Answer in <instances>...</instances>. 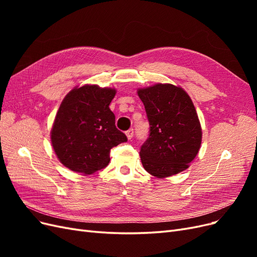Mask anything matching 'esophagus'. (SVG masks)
<instances>
[{
	"mask_svg": "<svg viewBox=\"0 0 257 257\" xmlns=\"http://www.w3.org/2000/svg\"><path fill=\"white\" fill-rule=\"evenodd\" d=\"M126 137H127V139H132L133 138V136H134V130L133 128H131V130H128V131H126Z\"/></svg>",
	"mask_w": 257,
	"mask_h": 257,
	"instance_id": "34e87169",
	"label": "esophagus"
}]
</instances>
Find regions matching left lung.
<instances>
[{"mask_svg": "<svg viewBox=\"0 0 257 257\" xmlns=\"http://www.w3.org/2000/svg\"><path fill=\"white\" fill-rule=\"evenodd\" d=\"M150 135L142 146L141 160L150 175L163 179L189 168L200 149V122L195 107L181 87L157 83L141 88Z\"/></svg>", "mask_w": 257, "mask_h": 257, "instance_id": "left-lung-1", "label": "left lung"}]
</instances>
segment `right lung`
<instances>
[{
    "instance_id": "1",
    "label": "right lung",
    "mask_w": 257,
    "mask_h": 257,
    "mask_svg": "<svg viewBox=\"0 0 257 257\" xmlns=\"http://www.w3.org/2000/svg\"><path fill=\"white\" fill-rule=\"evenodd\" d=\"M114 88L97 84L77 85L59 107L50 132L59 161L68 169L92 175L108 165L110 149L127 141L114 125L109 104Z\"/></svg>"
}]
</instances>
